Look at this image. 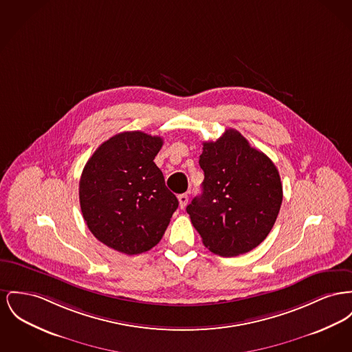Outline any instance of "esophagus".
Instances as JSON below:
<instances>
[{
	"label": "esophagus",
	"instance_id": "obj_1",
	"mask_svg": "<svg viewBox=\"0 0 352 352\" xmlns=\"http://www.w3.org/2000/svg\"><path fill=\"white\" fill-rule=\"evenodd\" d=\"M178 201H179V207H181V208H185V206L187 205V202H188V195H187V194H181V195H178Z\"/></svg>",
	"mask_w": 352,
	"mask_h": 352
}]
</instances>
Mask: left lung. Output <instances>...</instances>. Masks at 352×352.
Returning a JSON list of instances; mask_svg holds the SVG:
<instances>
[{"label":"left lung","mask_w":352,"mask_h":352,"mask_svg":"<svg viewBox=\"0 0 352 352\" xmlns=\"http://www.w3.org/2000/svg\"><path fill=\"white\" fill-rule=\"evenodd\" d=\"M199 166L205 173L202 194L186 211L204 245L222 256L241 255L261 245L283 198L272 161L239 131L228 129L215 142H204Z\"/></svg>","instance_id":"8db88e82"}]
</instances>
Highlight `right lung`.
I'll return each instance as SVG.
<instances>
[{
  "label": "right lung",
  "instance_id": "1",
  "mask_svg": "<svg viewBox=\"0 0 352 352\" xmlns=\"http://www.w3.org/2000/svg\"><path fill=\"white\" fill-rule=\"evenodd\" d=\"M164 140L124 131L104 141L83 167L80 205L91 234L127 255L154 248L164 236L177 197L154 158Z\"/></svg>",
  "mask_w": 352,
  "mask_h": 352
}]
</instances>
